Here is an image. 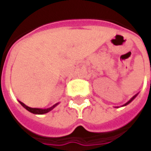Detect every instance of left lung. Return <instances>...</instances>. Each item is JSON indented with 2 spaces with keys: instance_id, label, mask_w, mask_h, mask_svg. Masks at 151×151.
<instances>
[{
  "instance_id": "obj_1",
  "label": "left lung",
  "mask_w": 151,
  "mask_h": 151,
  "mask_svg": "<svg viewBox=\"0 0 151 151\" xmlns=\"http://www.w3.org/2000/svg\"><path fill=\"white\" fill-rule=\"evenodd\" d=\"M137 95H138V93H137V94H135V95L134 96V97H133L132 98H130V100H129V101H127V103H125V104H124V105H122V106H127V105H128V104L130 103V102H131V101H132L133 100H134V98H136V97H137ZM115 108H116V107H115ZM117 108H118V107L117 106Z\"/></svg>"
}]
</instances>
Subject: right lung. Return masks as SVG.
Returning <instances> with one entry per match:
<instances>
[{"label": "right lung", "instance_id": "1", "mask_svg": "<svg viewBox=\"0 0 151 151\" xmlns=\"http://www.w3.org/2000/svg\"><path fill=\"white\" fill-rule=\"evenodd\" d=\"M19 102H20V104L22 105V106L24 107V109H26L28 111H29L30 113L34 114H46V113L51 111L53 108H55V107L59 104V102L58 103H56L55 105H53V106L50 107V108H47V109H41V108H31V107H29L28 106H26L25 104H24L21 101H19Z\"/></svg>", "mask_w": 151, "mask_h": 151}]
</instances>
